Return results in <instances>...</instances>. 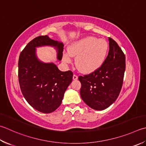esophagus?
I'll return each mask as SVG.
<instances>
[{
	"label": "esophagus",
	"mask_w": 146,
	"mask_h": 146,
	"mask_svg": "<svg viewBox=\"0 0 146 146\" xmlns=\"http://www.w3.org/2000/svg\"><path fill=\"white\" fill-rule=\"evenodd\" d=\"M73 79L74 80H77V79H78V76L76 75H73Z\"/></svg>",
	"instance_id": "obj_1"
}]
</instances>
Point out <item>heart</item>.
Masks as SVG:
<instances>
[{"instance_id":"heart-1","label":"heart","mask_w":146,"mask_h":146,"mask_svg":"<svg viewBox=\"0 0 146 146\" xmlns=\"http://www.w3.org/2000/svg\"><path fill=\"white\" fill-rule=\"evenodd\" d=\"M108 42L104 39H98L94 36H87L73 42L68 47V52L62 56L63 61L69 64L72 57H76L77 68L84 73H91L98 70L106 58Z\"/></svg>"}]
</instances>
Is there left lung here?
I'll list each match as a JSON object with an SVG mask.
<instances>
[{
	"label": "left lung",
	"mask_w": 146,
	"mask_h": 146,
	"mask_svg": "<svg viewBox=\"0 0 146 146\" xmlns=\"http://www.w3.org/2000/svg\"><path fill=\"white\" fill-rule=\"evenodd\" d=\"M110 50L104 62L94 72L79 76L80 96L93 110L106 109L120 92L125 71V56L117 43L109 38Z\"/></svg>",
	"instance_id": "1"
}]
</instances>
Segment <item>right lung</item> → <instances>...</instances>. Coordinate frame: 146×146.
<instances>
[{
  "label": "right lung",
  "instance_id": "1",
  "mask_svg": "<svg viewBox=\"0 0 146 146\" xmlns=\"http://www.w3.org/2000/svg\"><path fill=\"white\" fill-rule=\"evenodd\" d=\"M52 47L61 61L64 44L48 35L40 36L28 43L20 54L18 78L21 92L28 104L43 113H50L61 104L73 80L71 71H61L53 62H45L36 55V48Z\"/></svg>",
  "mask_w": 146,
  "mask_h": 146
}]
</instances>
